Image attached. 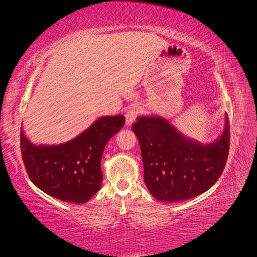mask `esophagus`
I'll use <instances>...</instances> for the list:
<instances>
[{"instance_id": "obj_1", "label": "esophagus", "mask_w": 257, "mask_h": 257, "mask_svg": "<svg viewBox=\"0 0 257 257\" xmlns=\"http://www.w3.org/2000/svg\"><path fill=\"white\" fill-rule=\"evenodd\" d=\"M139 108L134 106V107H130L128 109L125 111V122L126 125H132V123L135 121V119L137 118V115L139 114Z\"/></svg>"}]
</instances>
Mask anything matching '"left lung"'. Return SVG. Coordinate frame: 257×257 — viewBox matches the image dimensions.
<instances>
[{
	"label": "left lung",
	"instance_id": "8db88e82",
	"mask_svg": "<svg viewBox=\"0 0 257 257\" xmlns=\"http://www.w3.org/2000/svg\"><path fill=\"white\" fill-rule=\"evenodd\" d=\"M133 132L141 145L144 180L152 196L165 203L190 199L217 181L229 151V121L222 135L204 145L185 137L161 116H138Z\"/></svg>",
	"mask_w": 257,
	"mask_h": 257
}]
</instances>
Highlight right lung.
<instances>
[{
	"instance_id": "1",
	"label": "right lung",
	"mask_w": 257,
	"mask_h": 257,
	"mask_svg": "<svg viewBox=\"0 0 257 257\" xmlns=\"http://www.w3.org/2000/svg\"><path fill=\"white\" fill-rule=\"evenodd\" d=\"M124 123L122 114L102 116L72 141L57 146L33 145L21 126V154L30 180L54 198L87 203L102 185L105 146Z\"/></svg>"
}]
</instances>
